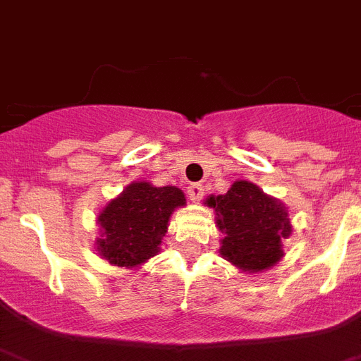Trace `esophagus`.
Returning <instances> with one entry per match:
<instances>
[{
    "instance_id": "obj_1",
    "label": "esophagus",
    "mask_w": 361,
    "mask_h": 361,
    "mask_svg": "<svg viewBox=\"0 0 361 361\" xmlns=\"http://www.w3.org/2000/svg\"><path fill=\"white\" fill-rule=\"evenodd\" d=\"M187 196H189L190 202H200L202 196H204V185H200V183H190L187 187Z\"/></svg>"
}]
</instances>
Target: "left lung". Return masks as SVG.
I'll list each match as a JSON object with an SVG mask.
<instances>
[{"label": "left lung", "mask_w": 361, "mask_h": 361, "mask_svg": "<svg viewBox=\"0 0 361 361\" xmlns=\"http://www.w3.org/2000/svg\"><path fill=\"white\" fill-rule=\"evenodd\" d=\"M216 226L224 233L220 253L244 271L268 269L283 257V238L292 233L288 213L250 181H235L226 195L211 196Z\"/></svg>", "instance_id": "8db88e82"}]
</instances>
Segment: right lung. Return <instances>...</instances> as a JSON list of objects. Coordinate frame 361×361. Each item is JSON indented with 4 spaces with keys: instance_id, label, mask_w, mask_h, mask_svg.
I'll return each instance as SVG.
<instances>
[{
    "instance_id": "obj_1",
    "label": "right lung",
    "mask_w": 361,
    "mask_h": 361,
    "mask_svg": "<svg viewBox=\"0 0 361 361\" xmlns=\"http://www.w3.org/2000/svg\"><path fill=\"white\" fill-rule=\"evenodd\" d=\"M181 205H185V196L176 187H152L147 181L128 185L99 214V255L115 266L143 264L157 253L169 218Z\"/></svg>"
}]
</instances>
